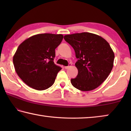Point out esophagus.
Returning <instances> with one entry per match:
<instances>
[{"instance_id":"34e87169","label":"esophagus","mask_w":131,"mask_h":131,"mask_svg":"<svg viewBox=\"0 0 131 131\" xmlns=\"http://www.w3.org/2000/svg\"><path fill=\"white\" fill-rule=\"evenodd\" d=\"M70 67H71V64L69 63V66H65V69H68L70 68Z\"/></svg>"}]
</instances>
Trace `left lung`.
Wrapping results in <instances>:
<instances>
[{"label": "left lung", "instance_id": "8db88e82", "mask_svg": "<svg viewBox=\"0 0 131 131\" xmlns=\"http://www.w3.org/2000/svg\"><path fill=\"white\" fill-rule=\"evenodd\" d=\"M64 39L73 48L78 61L76 78L72 85L82 91H89L101 85L113 67L114 54L105 39L88 32L66 35Z\"/></svg>", "mask_w": 131, "mask_h": 131}]
</instances>
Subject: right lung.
Masks as SVG:
<instances>
[{"mask_svg":"<svg viewBox=\"0 0 131 131\" xmlns=\"http://www.w3.org/2000/svg\"><path fill=\"white\" fill-rule=\"evenodd\" d=\"M63 37L61 34H37L19 44L13 56V63L18 76L26 85L39 91L53 85L61 70L54 62L55 50Z\"/></svg>","mask_w":131,"mask_h":131,"instance_id":"right-lung-1","label":"right lung"}]
</instances>
